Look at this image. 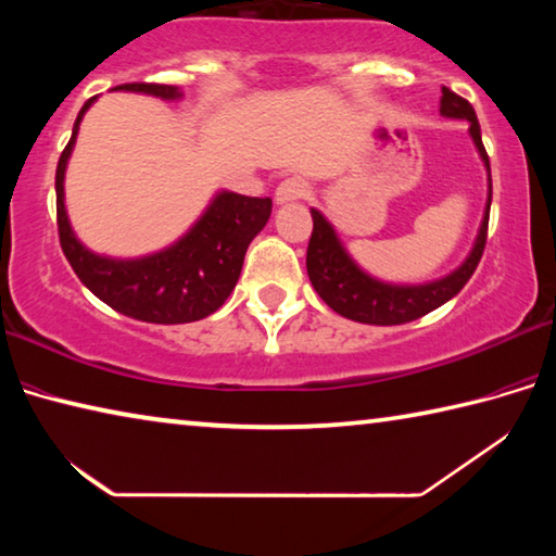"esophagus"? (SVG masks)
Wrapping results in <instances>:
<instances>
[{
	"instance_id": "esophagus-1",
	"label": "esophagus",
	"mask_w": 556,
	"mask_h": 556,
	"mask_svg": "<svg viewBox=\"0 0 556 556\" xmlns=\"http://www.w3.org/2000/svg\"><path fill=\"white\" fill-rule=\"evenodd\" d=\"M306 193H308V184L304 181V178L291 176V178H285V181H281V184L277 186L275 201H277L279 205H281V203H291V201L304 199Z\"/></svg>"
}]
</instances>
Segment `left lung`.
Instances as JSON below:
<instances>
[{"label":"left lung","mask_w":556,"mask_h":556,"mask_svg":"<svg viewBox=\"0 0 556 556\" xmlns=\"http://www.w3.org/2000/svg\"><path fill=\"white\" fill-rule=\"evenodd\" d=\"M441 115L466 119L470 122V137L478 147V154L485 162L488 168V205L485 215L478 230V238L473 250H470L468 260L456 271H451L448 277L429 281V285L419 287H394L384 285L365 275V271L348 257L341 240L336 238V230L331 228L321 213L312 208L314 230L312 240H308L306 250V271L312 279L314 289L318 291L328 306L336 314H341L351 321L357 324H372V326H397L414 321V318L427 316L434 312L441 304H446L451 296H456L460 289L466 287V281L473 277L478 262L483 257L485 238H488V215H491V162H488L483 139H481V125H478L476 110L466 98L456 96L454 90L441 88Z\"/></svg>","instance_id":"left-lung-1"}]
</instances>
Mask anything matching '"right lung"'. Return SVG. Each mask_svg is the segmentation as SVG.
<instances>
[{"label": "right lung", "mask_w": 556, "mask_h": 556, "mask_svg": "<svg viewBox=\"0 0 556 556\" xmlns=\"http://www.w3.org/2000/svg\"><path fill=\"white\" fill-rule=\"evenodd\" d=\"M112 90L147 92L162 100L181 98L176 86L162 83H125ZM92 102L96 98H90L78 112L71 142L65 144L55 166V220L65 260L92 294L137 321L191 324L218 312L238 285L248 244L269 220L271 199L223 191L215 195L201 220L172 248L139 260L96 255L73 235L63 205L65 164L73 152L80 119Z\"/></svg>", "instance_id": "add662e5"}]
</instances>
